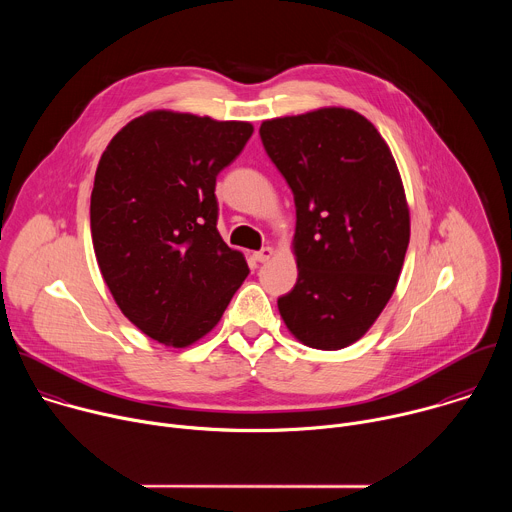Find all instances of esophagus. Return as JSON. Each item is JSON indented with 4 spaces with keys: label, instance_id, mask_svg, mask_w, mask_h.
<instances>
[{
    "label": "esophagus",
    "instance_id": "obj_1",
    "mask_svg": "<svg viewBox=\"0 0 512 512\" xmlns=\"http://www.w3.org/2000/svg\"><path fill=\"white\" fill-rule=\"evenodd\" d=\"M273 257V249L271 247H261L257 253H255V259L259 261V263H265V261H269Z\"/></svg>",
    "mask_w": 512,
    "mask_h": 512
}]
</instances>
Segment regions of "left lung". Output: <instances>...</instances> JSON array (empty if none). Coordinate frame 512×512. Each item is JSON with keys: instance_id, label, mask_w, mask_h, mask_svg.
Masks as SVG:
<instances>
[{"instance_id": "obj_1", "label": "left lung", "mask_w": 512, "mask_h": 512, "mask_svg": "<svg viewBox=\"0 0 512 512\" xmlns=\"http://www.w3.org/2000/svg\"><path fill=\"white\" fill-rule=\"evenodd\" d=\"M259 135L296 202L298 281L279 314L304 344L344 348L379 318L403 267L409 208L397 164L350 109L263 121Z\"/></svg>"}]
</instances>
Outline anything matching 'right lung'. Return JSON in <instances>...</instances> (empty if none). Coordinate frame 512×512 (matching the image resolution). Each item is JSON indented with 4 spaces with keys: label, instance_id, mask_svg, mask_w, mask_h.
<instances>
[{
    "label": "right lung",
    "instance_id": "obj_1",
    "mask_svg": "<svg viewBox=\"0 0 512 512\" xmlns=\"http://www.w3.org/2000/svg\"><path fill=\"white\" fill-rule=\"evenodd\" d=\"M251 133L243 121L152 111L101 156L91 194L99 269L121 312L166 346L210 332L249 275L218 235L214 186Z\"/></svg>",
    "mask_w": 512,
    "mask_h": 512
}]
</instances>
